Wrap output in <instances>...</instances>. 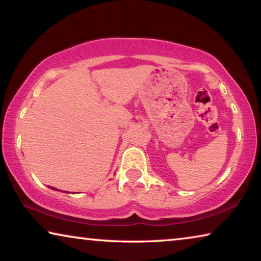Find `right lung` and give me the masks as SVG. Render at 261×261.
I'll return each instance as SVG.
<instances>
[{
	"mask_svg": "<svg viewBox=\"0 0 261 261\" xmlns=\"http://www.w3.org/2000/svg\"><path fill=\"white\" fill-rule=\"evenodd\" d=\"M53 189H55V188H53Z\"/></svg>",
	"mask_w": 261,
	"mask_h": 261,
	"instance_id": "obj_1",
	"label": "right lung"
}]
</instances>
